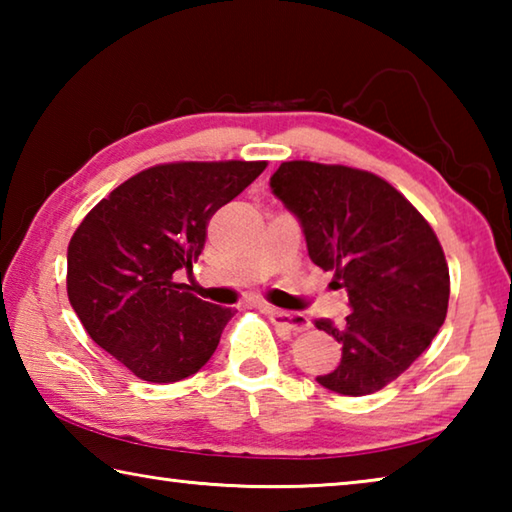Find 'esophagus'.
<instances>
[{
  "label": "esophagus",
  "mask_w": 512,
  "mask_h": 512,
  "mask_svg": "<svg viewBox=\"0 0 512 512\" xmlns=\"http://www.w3.org/2000/svg\"><path fill=\"white\" fill-rule=\"evenodd\" d=\"M264 314L271 318L273 325L287 327L291 332H305L311 327V320L305 314H298V311H284L277 307H264Z\"/></svg>",
  "instance_id": "1"
}]
</instances>
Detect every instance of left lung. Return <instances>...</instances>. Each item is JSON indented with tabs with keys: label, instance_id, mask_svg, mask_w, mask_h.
I'll list each match as a JSON object with an SVG mask.
<instances>
[{
	"label": "left lung",
	"instance_id": "8db88e82",
	"mask_svg": "<svg viewBox=\"0 0 512 512\" xmlns=\"http://www.w3.org/2000/svg\"><path fill=\"white\" fill-rule=\"evenodd\" d=\"M271 189L300 219L311 262L350 296L341 325L316 320L343 345L318 384L350 397L381 391L445 323L449 268L436 232L391 183L345 164L282 162Z\"/></svg>",
	"mask_w": 512,
	"mask_h": 512
}]
</instances>
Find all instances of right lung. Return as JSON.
<instances>
[{"label": "right lung", "mask_w": 512, "mask_h": 512, "mask_svg": "<svg viewBox=\"0 0 512 512\" xmlns=\"http://www.w3.org/2000/svg\"><path fill=\"white\" fill-rule=\"evenodd\" d=\"M266 164H155L112 189L69 239V302L90 339L135 377L171 384L210 361L235 311L196 298L173 275L192 268L212 214Z\"/></svg>", "instance_id": "right-lung-1"}]
</instances>
